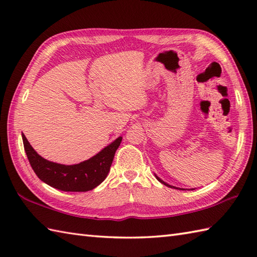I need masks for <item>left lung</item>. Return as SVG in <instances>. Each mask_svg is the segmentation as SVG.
Returning a JSON list of instances; mask_svg holds the SVG:
<instances>
[{
  "label": "left lung",
  "mask_w": 257,
  "mask_h": 257,
  "mask_svg": "<svg viewBox=\"0 0 257 257\" xmlns=\"http://www.w3.org/2000/svg\"><path fill=\"white\" fill-rule=\"evenodd\" d=\"M156 178H157L158 180H159V181H160L161 183H163V184H165V185H167V187H170V188H174V187H171V185H169L168 183H166V182H163V181H162V180H161V179H159V178H158V177H156ZM180 190H183V189H180Z\"/></svg>",
  "instance_id": "1"
}]
</instances>
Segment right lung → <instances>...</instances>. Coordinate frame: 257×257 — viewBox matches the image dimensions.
I'll return each mask as SVG.
<instances>
[{
	"label": "right lung",
	"mask_w": 257,
	"mask_h": 257,
	"mask_svg": "<svg viewBox=\"0 0 257 257\" xmlns=\"http://www.w3.org/2000/svg\"><path fill=\"white\" fill-rule=\"evenodd\" d=\"M27 159L36 176L51 187L66 192H86L98 187L110 170L114 154L122 138L119 137L99 154L78 165L65 166L42 158L22 135Z\"/></svg>",
	"instance_id": "add662e5"
}]
</instances>
